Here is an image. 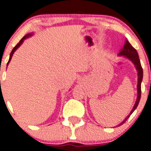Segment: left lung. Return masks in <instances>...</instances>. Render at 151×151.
I'll use <instances>...</instances> for the list:
<instances>
[{"mask_svg":"<svg viewBox=\"0 0 151 151\" xmlns=\"http://www.w3.org/2000/svg\"><path fill=\"white\" fill-rule=\"evenodd\" d=\"M118 56H124V58H127L128 60H130L134 64V67H135L137 71V97L136 102L134 104V107H133V109L128 114V116H127L126 118L121 124H118V126H121L124 123L126 122L127 120L130 117V114L135 111V109L137 108L138 104L140 102V95H141V82H142L143 80V69L142 67H141V64H140V59H139L137 52L133 47L132 45L129 43L128 40H126V41L124 43V45L123 48L121 50V51L119 52Z\"/></svg>","mask_w":151,"mask_h":151,"instance_id":"obj_1","label":"left lung"}]
</instances>
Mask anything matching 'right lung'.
<instances>
[{"label":"right lung","mask_w":151,"mask_h":151,"mask_svg":"<svg viewBox=\"0 0 151 151\" xmlns=\"http://www.w3.org/2000/svg\"><path fill=\"white\" fill-rule=\"evenodd\" d=\"M33 35H34V34H33V33H29V34H27V35H25V36L24 37H23V38L21 39V40H20V42H19L18 44H17V45H16V46H15L13 48V50H12V51H11V54H10V58H9V60H8V62H7V66L8 65V64H9V63H10V61H11V58H12V56H13L14 53V52L16 51V50H17V48H18L19 47L21 46V44H23V42H24V40H26L27 38H28V37H31V36H32Z\"/></svg>","instance_id":"add662e5"}]
</instances>
